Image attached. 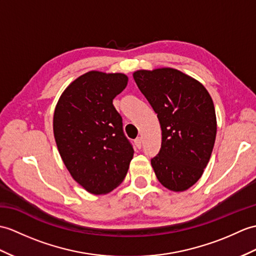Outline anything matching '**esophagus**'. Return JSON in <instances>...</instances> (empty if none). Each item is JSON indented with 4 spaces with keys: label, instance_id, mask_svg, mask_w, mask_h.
<instances>
[{
    "label": "esophagus",
    "instance_id": "34e87169",
    "mask_svg": "<svg viewBox=\"0 0 256 256\" xmlns=\"http://www.w3.org/2000/svg\"><path fill=\"white\" fill-rule=\"evenodd\" d=\"M134 142H135L136 147H138V148H142V138H140V136H138V138H136Z\"/></svg>",
    "mask_w": 256,
    "mask_h": 256
}]
</instances>
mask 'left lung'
<instances>
[{"mask_svg": "<svg viewBox=\"0 0 256 256\" xmlns=\"http://www.w3.org/2000/svg\"><path fill=\"white\" fill-rule=\"evenodd\" d=\"M133 77L162 128V147L152 158L157 179L171 191H186L203 174L215 144L212 97L200 82L178 70H142Z\"/></svg>", "mask_w": 256, "mask_h": 256, "instance_id": "1", "label": "left lung"}]
</instances>
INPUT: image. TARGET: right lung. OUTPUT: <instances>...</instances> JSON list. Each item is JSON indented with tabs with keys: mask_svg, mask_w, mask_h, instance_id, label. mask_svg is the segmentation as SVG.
Instances as JSON below:
<instances>
[{
	"mask_svg": "<svg viewBox=\"0 0 256 256\" xmlns=\"http://www.w3.org/2000/svg\"><path fill=\"white\" fill-rule=\"evenodd\" d=\"M128 85L124 74L88 72L70 84L56 104L53 132L73 179L92 194L112 191L126 178L133 145L112 101Z\"/></svg>",
	"mask_w": 256,
	"mask_h": 256,
	"instance_id": "1",
	"label": "right lung"
}]
</instances>
